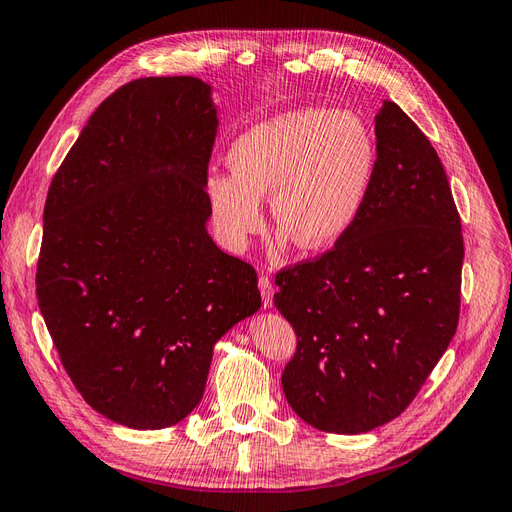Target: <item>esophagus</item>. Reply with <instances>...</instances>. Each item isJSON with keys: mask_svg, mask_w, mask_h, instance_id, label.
Instances as JSON below:
<instances>
[{"mask_svg": "<svg viewBox=\"0 0 512 512\" xmlns=\"http://www.w3.org/2000/svg\"><path fill=\"white\" fill-rule=\"evenodd\" d=\"M258 288H260V294H262V305L271 307L273 305V292H275V288H273V282L269 280L267 275H260L258 277Z\"/></svg>", "mask_w": 512, "mask_h": 512, "instance_id": "esophagus-1", "label": "esophagus"}]
</instances>
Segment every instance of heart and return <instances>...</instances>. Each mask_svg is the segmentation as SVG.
Segmentation results:
<instances>
[{
	"label": "heart",
	"mask_w": 512,
	"mask_h": 512,
	"mask_svg": "<svg viewBox=\"0 0 512 512\" xmlns=\"http://www.w3.org/2000/svg\"><path fill=\"white\" fill-rule=\"evenodd\" d=\"M378 149L352 111L307 106L243 132L228 151L232 175H211L215 224L232 250L265 228L271 196L275 226L301 250H324L359 218L376 173Z\"/></svg>",
	"instance_id": "obj_1"
}]
</instances>
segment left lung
<instances>
[{
	"mask_svg": "<svg viewBox=\"0 0 512 512\" xmlns=\"http://www.w3.org/2000/svg\"><path fill=\"white\" fill-rule=\"evenodd\" d=\"M376 173L333 250L275 275L297 333L282 386L307 425L365 433L404 412L459 322L463 237L442 162L395 102L376 115Z\"/></svg>",
	"mask_w": 512,
	"mask_h": 512,
	"instance_id": "left-lung-1",
	"label": "left lung"
}]
</instances>
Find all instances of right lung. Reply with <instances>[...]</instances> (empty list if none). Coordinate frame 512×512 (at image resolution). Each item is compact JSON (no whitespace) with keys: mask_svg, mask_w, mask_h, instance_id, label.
<instances>
[{"mask_svg":"<svg viewBox=\"0 0 512 512\" xmlns=\"http://www.w3.org/2000/svg\"><path fill=\"white\" fill-rule=\"evenodd\" d=\"M211 87L149 76L89 117L44 205L36 297L76 391L164 429L203 399L213 346L260 309L252 265L207 232Z\"/></svg>","mask_w":512,"mask_h":512,"instance_id":"1","label":"right lung"}]
</instances>
